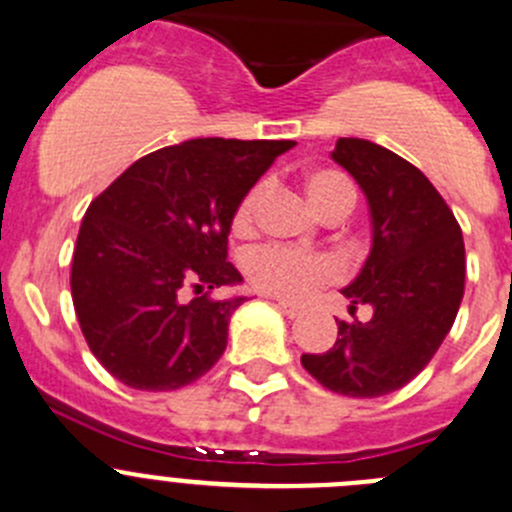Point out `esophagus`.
I'll return each instance as SVG.
<instances>
[{
    "label": "esophagus",
    "instance_id": "1",
    "mask_svg": "<svg viewBox=\"0 0 512 512\" xmlns=\"http://www.w3.org/2000/svg\"><path fill=\"white\" fill-rule=\"evenodd\" d=\"M275 305L280 307V310L285 312L287 317H300V315H302V307L297 305V302H290V300H277Z\"/></svg>",
    "mask_w": 512,
    "mask_h": 512
}]
</instances>
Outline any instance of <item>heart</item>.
I'll return each instance as SVG.
<instances>
[{
    "mask_svg": "<svg viewBox=\"0 0 512 512\" xmlns=\"http://www.w3.org/2000/svg\"><path fill=\"white\" fill-rule=\"evenodd\" d=\"M305 190L312 205L322 212H330L347 207L352 210L355 205V187L342 172L337 170H310L305 175ZM262 187L255 185L240 205L235 207L232 215V230L245 235L255 225V210L260 202ZM247 272V280L257 290L272 292L280 297H305L315 287L325 285L340 277V262L325 252H305L285 245H262L257 250H250L242 262Z\"/></svg>",
    "mask_w": 512,
    "mask_h": 512,
    "instance_id": "heart-1",
    "label": "heart"
}]
</instances>
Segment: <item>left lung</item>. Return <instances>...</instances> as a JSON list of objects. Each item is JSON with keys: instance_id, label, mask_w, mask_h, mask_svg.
<instances>
[{"instance_id": "8db88e82", "label": "left lung", "mask_w": 512, "mask_h": 512, "mask_svg": "<svg viewBox=\"0 0 512 512\" xmlns=\"http://www.w3.org/2000/svg\"><path fill=\"white\" fill-rule=\"evenodd\" d=\"M332 160L362 187L372 215V250L342 295L372 307L367 322L337 320L327 352L302 367L347 398H380L408 385L453 327L465 290L463 232L448 202L415 165L375 142L340 137Z\"/></svg>"}]
</instances>
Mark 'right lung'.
I'll list each match as a JSON object with an SVG mask.
<instances>
[{
  "mask_svg": "<svg viewBox=\"0 0 512 512\" xmlns=\"http://www.w3.org/2000/svg\"><path fill=\"white\" fill-rule=\"evenodd\" d=\"M292 140L205 137L162 147L89 202L72 255V302L92 355L135 390L205 375L247 297L212 292L242 275L227 235L242 197Z\"/></svg>",
  "mask_w": 512,
  "mask_h": 512,
  "instance_id": "1",
  "label": "right lung"
}]
</instances>
